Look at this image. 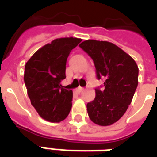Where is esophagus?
I'll return each mask as SVG.
<instances>
[{
    "instance_id": "34e87169",
    "label": "esophagus",
    "mask_w": 157,
    "mask_h": 157,
    "mask_svg": "<svg viewBox=\"0 0 157 157\" xmlns=\"http://www.w3.org/2000/svg\"><path fill=\"white\" fill-rule=\"evenodd\" d=\"M83 91H84V88H83V87H81V86L78 87V89H77V92H83Z\"/></svg>"
}]
</instances>
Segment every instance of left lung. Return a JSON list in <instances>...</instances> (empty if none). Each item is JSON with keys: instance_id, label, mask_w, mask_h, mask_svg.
<instances>
[{"instance_id": "obj_1", "label": "left lung", "mask_w": 157, "mask_h": 157, "mask_svg": "<svg viewBox=\"0 0 157 157\" xmlns=\"http://www.w3.org/2000/svg\"><path fill=\"white\" fill-rule=\"evenodd\" d=\"M92 59L98 80L105 79L104 89H95L94 100L86 108L96 124H113L124 114L138 86L139 69L134 59L110 42L89 39L79 45Z\"/></svg>"}]
</instances>
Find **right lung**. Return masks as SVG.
<instances>
[{
    "label": "right lung",
    "mask_w": 157,
    "mask_h": 157,
    "mask_svg": "<svg viewBox=\"0 0 157 157\" xmlns=\"http://www.w3.org/2000/svg\"><path fill=\"white\" fill-rule=\"evenodd\" d=\"M82 42L77 38L53 40L33 54L25 65L28 95L39 116L49 122L64 120L71 109L73 92L60 84L65 78L70 53Z\"/></svg>",
    "instance_id": "right-lung-1"
}]
</instances>
